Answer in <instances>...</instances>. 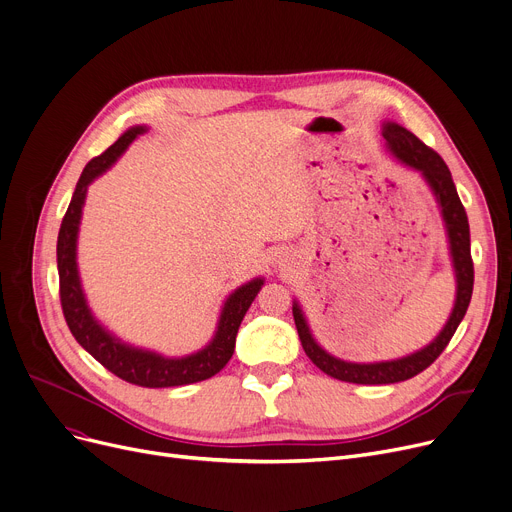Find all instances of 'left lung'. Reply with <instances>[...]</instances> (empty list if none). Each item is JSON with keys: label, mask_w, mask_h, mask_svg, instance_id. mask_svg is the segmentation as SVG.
Returning a JSON list of instances; mask_svg holds the SVG:
<instances>
[{"label": "left lung", "mask_w": 512, "mask_h": 512, "mask_svg": "<svg viewBox=\"0 0 512 512\" xmlns=\"http://www.w3.org/2000/svg\"><path fill=\"white\" fill-rule=\"evenodd\" d=\"M382 134L394 157L400 159L405 166L421 172L429 188H432V193L436 195V201L442 211V220L446 226V234H448L450 257H452V267L456 276V299H454V307L446 321V326L432 342L413 355L400 357L394 361H380V363H351L326 353L311 336L307 319L299 303L294 301L292 305L294 324H297L299 338L307 357L321 371L328 373L330 378H336L340 382H351V384H396V382L415 378L417 373L427 369L442 355L450 338L454 336L456 328H459V324L463 321L467 307L471 303V294H473V259H471L469 220H467V211L459 199V193H456V186L452 182L448 166L434 149H429L425 143H421L415 137L413 132L402 128L400 124L386 122Z\"/></svg>", "instance_id": "8db88e82"}]
</instances>
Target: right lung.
Wrapping results in <instances>:
<instances>
[{"instance_id":"right-lung-1","label":"right lung","mask_w":512,"mask_h":512,"mask_svg":"<svg viewBox=\"0 0 512 512\" xmlns=\"http://www.w3.org/2000/svg\"><path fill=\"white\" fill-rule=\"evenodd\" d=\"M145 126H134L126 130L122 137L107 147L101 155L91 159L80 174L72 201L62 220L60 234H58V274H60V301L62 311L66 317V324L76 338V342L85 348V351L97 359L107 371L118 375L120 380L143 386V388H170V386H186L209 380L211 375L222 371L230 361L236 344V334L240 328V321L249 311L251 303L255 301L257 292L263 286V278H255L247 284L236 288L224 303L218 332L213 340L201 348L199 353L168 359L143 348H134L120 342L105 328L99 326V321L93 317L83 288H80L78 267H76V236L80 215H83V205L87 197V186L110 168L114 161L126 151V147L143 134Z\"/></svg>"}]
</instances>
